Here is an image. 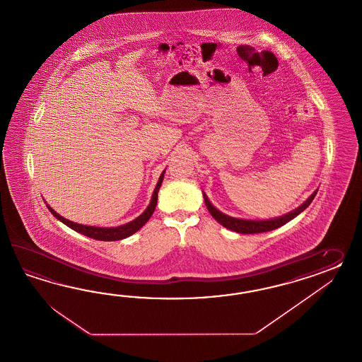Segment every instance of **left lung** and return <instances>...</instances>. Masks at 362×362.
Here are the masks:
<instances>
[{
  "mask_svg": "<svg viewBox=\"0 0 362 362\" xmlns=\"http://www.w3.org/2000/svg\"><path fill=\"white\" fill-rule=\"evenodd\" d=\"M317 194V189L313 192V195L310 196L302 206H298L296 209H293L291 212L286 214V215L281 216V217H275V218H270V220H243V218H235V217H230V216L225 215L223 212H220L217 208L212 206V203L209 202L208 196L206 192H203L204 196V202H206V208L209 211V214L215 218L217 223L225 226L226 229L235 230L237 233H243V235H253V233H264V232H269L276 229L279 226L288 223L290 220H293V217L302 214L307 206L313 203V197Z\"/></svg>",
  "mask_w": 362,
  "mask_h": 362,
  "instance_id": "8db88e82",
  "label": "left lung"
}]
</instances>
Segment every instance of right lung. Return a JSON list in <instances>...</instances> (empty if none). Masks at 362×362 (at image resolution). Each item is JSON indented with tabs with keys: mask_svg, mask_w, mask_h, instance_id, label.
Here are the masks:
<instances>
[{
	"mask_svg": "<svg viewBox=\"0 0 362 362\" xmlns=\"http://www.w3.org/2000/svg\"><path fill=\"white\" fill-rule=\"evenodd\" d=\"M165 173H166V170H163V173L159 176V180L156 183V189H154L153 196H151V202H150V204L145 209V212L142 215L138 216L137 218H134L133 221L127 223V224L119 225V226H115V228H101V226L78 224V223L69 221L67 218H64L63 216L58 215L49 204H46V206H47L49 212L52 215L55 216L58 220H60L63 224H66L71 229H74L75 232L87 235L89 238L98 240V241H117V240H122V238H127L129 235H134L136 232H138L148 221V218L151 217L154 209H156V202H158V191H159L160 185L163 182Z\"/></svg>",
	"mask_w": 362,
	"mask_h": 362,
	"instance_id": "right-lung-1",
	"label": "right lung"
}]
</instances>
